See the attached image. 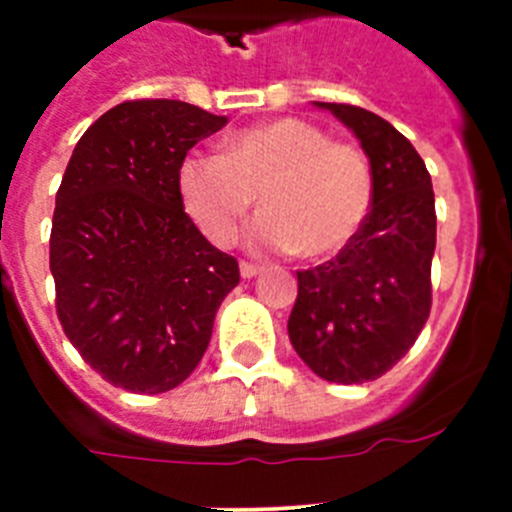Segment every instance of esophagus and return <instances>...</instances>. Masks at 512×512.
<instances>
[{
    "label": "esophagus",
    "mask_w": 512,
    "mask_h": 512,
    "mask_svg": "<svg viewBox=\"0 0 512 512\" xmlns=\"http://www.w3.org/2000/svg\"><path fill=\"white\" fill-rule=\"evenodd\" d=\"M261 274V266L256 264H248V261H241V277L243 279H253Z\"/></svg>",
    "instance_id": "obj_1"
}]
</instances>
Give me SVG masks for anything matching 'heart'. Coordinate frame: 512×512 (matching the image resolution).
<instances>
[{
	"mask_svg": "<svg viewBox=\"0 0 512 512\" xmlns=\"http://www.w3.org/2000/svg\"><path fill=\"white\" fill-rule=\"evenodd\" d=\"M179 194L217 246L233 241L259 194L264 217L251 228V246L318 261L354 241L372 210L374 179L356 146L279 117L230 135L223 153H189L179 166Z\"/></svg>",
	"mask_w": 512,
	"mask_h": 512,
	"instance_id": "heart-1",
	"label": "heart"
}]
</instances>
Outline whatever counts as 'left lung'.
<instances>
[{
  "instance_id": "left-lung-1",
  "label": "left lung",
  "mask_w": 512,
  "mask_h": 512,
  "mask_svg": "<svg viewBox=\"0 0 512 512\" xmlns=\"http://www.w3.org/2000/svg\"><path fill=\"white\" fill-rule=\"evenodd\" d=\"M359 138L374 197L364 225L333 261L297 271L289 341L318 377L364 384L408 354L431 312L436 200L405 135L354 104L312 102Z\"/></svg>"
}]
</instances>
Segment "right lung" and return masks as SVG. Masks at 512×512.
Wrapping results in <instances>:
<instances>
[{"label": "right lung", "mask_w": 512, "mask_h": 512, "mask_svg": "<svg viewBox=\"0 0 512 512\" xmlns=\"http://www.w3.org/2000/svg\"><path fill=\"white\" fill-rule=\"evenodd\" d=\"M225 115L138 99L104 112L76 143L56 194L51 274L74 348L115 387L158 395L205 356L238 261L184 212L179 166Z\"/></svg>", "instance_id": "right-lung-1"}]
</instances>
